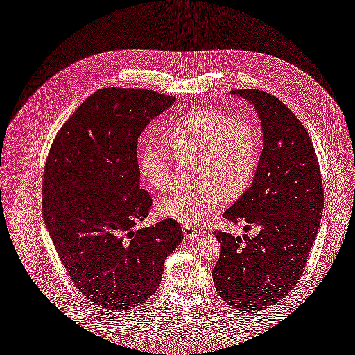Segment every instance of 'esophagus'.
Returning <instances> with one entry per match:
<instances>
[{
	"instance_id": "esophagus-1",
	"label": "esophagus",
	"mask_w": 355,
	"mask_h": 355,
	"mask_svg": "<svg viewBox=\"0 0 355 355\" xmlns=\"http://www.w3.org/2000/svg\"><path fill=\"white\" fill-rule=\"evenodd\" d=\"M184 237H187V239H193V237H199V236H202L203 232H202V231H198L196 228H191V227H189V225H184Z\"/></svg>"
}]
</instances>
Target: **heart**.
I'll return each instance as SVG.
<instances>
[{"instance_id":"1","label":"heart","mask_w":355,"mask_h":355,"mask_svg":"<svg viewBox=\"0 0 355 355\" xmlns=\"http://www.w3.org/2000/svg\"><path fill=\"white\" fill-rule=\"evenodd\" d=\"M166 146L178 157H196V187L164 198L159 212L189 225L202 224L220 206L224 194L236 198L250 182L259 157L254 124L215 110L193 111L164 135ZM139 171L156 191L171 186L168 155L156 144L139 152Z\"/></svg>"}]
</instances>
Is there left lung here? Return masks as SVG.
<instances>
[{
    "mask_svg": "<svg viewBox=\"0 0 355 355\" xmlns=\"http://www.w3.org/2000/svg\"><path fill=\"white\" fill-rule=\"evenodd\" d=\"M232 93L257 110L263 150L253 184L223 216L258 233L250 239L215 231L221 252L212 277L228 306L257 312L275 306L302 278L324 209V187L313 144L293 111L263 90Z\"/></svg>",
    "mask_w": 355,
    "mask_h": 355,
    "instance_id": "obj_1",
    "label": "left lung"
}]
</instances>
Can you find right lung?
Returning a JSON list of instances; mask_svg holds the SVG:
<instances>
[{
    "mask_svg": "<svg viewBox=\"0 0 355 355\" xmlns=\"http://www.w3.org/2000/svg\"><path fill=\"white\" fill-rule=\"evenodd\" d=\"M174 101L147 89H99L64 123L46 161L42 211L56 252L78 291L115 312L156 293L184 239L173 219L132 230L152 206L140 187L137 137Z\"/></svg>",
    "mask_w": 355,
    "mask_h": 355,
    "instance_id": "add662e5",
    "label": "right lung"
}]
</instances>
